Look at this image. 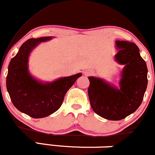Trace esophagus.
Masks as SVG:
<instances>
[{"mask_svg": "<svg viewBox=\"0 0 155 155\" xmlns=\"http://www.w3.org/2000/svg\"><path fill=\"white\" fill-rule=\"evenodd\" d=\"M90 74H91V72H90V71L85 72V75L86 76H89V75H90Z\"/></svg>", "mask_w": 155, "mask_h": 155, "instance_id": "esophagus-1", "label": "esophagus"}]
</instances>
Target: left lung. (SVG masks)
Listing matches in <instances>:
<instances>
[{"label":"left lung","mask_w":155,"mask_h":155,"mask_svg":"<svg viewBox=\"0 0 155 155\" xmlns=\"http://www.w3.org/2000/svg\"><path fill=\"white\" fill-rule=\"evenodd\" d=\"M119 49L115 59L124 65L120 89L114 87L100 78L88 77L90 106L97 115L109 120H121L138 109L147 90V63L140 57L136 44L117 41Z\"/></svg>","instance_id":"1"}]
</instances>
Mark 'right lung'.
Masks as SVG:
<instances>
[{
  "label": "right lung",
  "instance_id": "1",
  "mask_svg": "<svg viewBox=\"0 0 155 155\" xmlns=\"http://www.w3.org/2000/svg\"><path fill=\"white\" fill-rule=\"evenodd\" d=\"M51 36L27 40L11 60L6 76V88L12 104L19 111L33 118H43L59 109L65 94L81 74L59 79L51 83H41L28 72L30 53L41 42Z\"/></svg>",
  "mask_w": 155,
  "mask_h": 155
}]
</instances>
